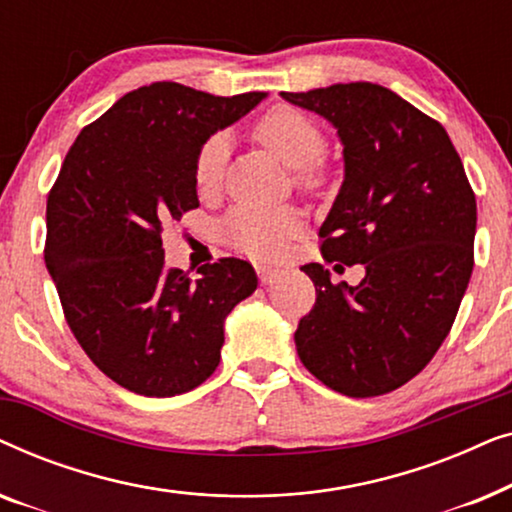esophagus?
Wrapping results in <instances>:
<instances>
[{
	"label": "esophagus",
	"instance_id": "1",
	"mask_svg": "<svg viewBox=\"0 0 512 512\" xmlns=\"http://www.w3.org/2000/svg\"><path fill=\"white\" fill-rule=\"evenodd\" d=\"M256 272H258V279H261V284H270L272 279L279 275V270L270 268V265H256Z\"/></svg>",
	"mask_w": 512,
	"mask_h": 512
}]
</instances>
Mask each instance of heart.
Instances as JSON below:
<instances>
[{"instance_id": "b5f03b06", "label": "heart", "mask_w": 512, "mask_h": 512, "mask_svg": "<svg viewBox=\"0 0 512 512\" xmlns=\"http://www.w3.org/2000/svg\"><path fill=\"white\" fill-rule=\"evenodd\" d=\"M254 137L265 149L293 167V179L298 188L312 193L324 186L328 170L321 160L326 151V132L310 114L289 104H279L258 118L254 125ZM228 160V139L223 135H212L205 139L195 153L193 184L200 195H212L221 186L223 170ZM303 221L293 207L258 209V207H235L221 221V233L230 247L240 249L242 254L268 258L282 254L286 244L298 233Z\"/></svg>"}]
</instances>
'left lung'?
I'll list each match as a JSON object with an SVG mask.
<instances>
[{
  "mask_svg": "<svg viewBox=\"0 0 512 512\" xmlns=\"http://www.w3.org/2000/svg\"><path fill=\"white\" fill-rule=\"evenodd\" d=\"M282 97L338 128L345 181L319 228L321 256L366 268L359 286L333 284L321 263L300 268L317 300L298 324V356L338 394H389L422 373L457 317L475 193L443 125L394 90L356 81Z\"/></svg>",
  "mask_w": 512,
  "mask_h": 512,
  "instance_id": "left-lung-1",
  "label": "left lung"
}]
</instances>
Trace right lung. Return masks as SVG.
I'll return each instance as SVG.
<instances>
[{
	"label": "right lung",
	"mask_w": 512,
	"mask_h": 512,
	"mask_svg": "<svg viewBox=\"0 0 512 512\" xmlns=\"http://www.w3.org/2000/svg\"><path fill=\"white\" fill-rule=\"evenodd\" d=\"M265 93L172 81L123 95L67 151L46 202V268L88 359L139 396L186 394L221 361L223 319L256 291L242 258L167 268L163 226L200 207L195 153Z\"/></svg>",
	"instance_id": "add662e5"
}]
</instances>
